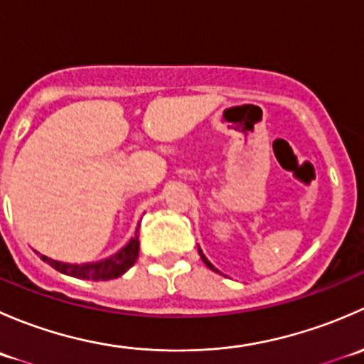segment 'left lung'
Returning <instances> with one entry per match:
<instances>
[{
  "label": "left lung",
  "instance_id": "8db88e82",
  "mask_svg": "<svg viewBox=\"0 0 364 364\" xmlns=\"http://www.w3.org/2000/svg\"><path fill=\"white\" fill-rule=\"evenodd\" d=\"M199 255H200V259H203V262L205 264V266H208V267H209V269H213V271H216V273H220V271H218V269H216V267H215V266H213V264H211V262H209V260H208V259H205V255H204V253H203V250H200V248H199Z\"/></svg>",
  "mask_w": 364,
  "mask_h": 364
}]
</instances>
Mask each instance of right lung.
<instances>
[{
  "label": "right lung",
  "mask_w": 364,
  "mask_h": 364,
  "mask_svg": "<svg viewBox=\"0 0 364 364\" xmlns=\"http://www.w3.org/2000/svg\"><path fill=\"white\" fill-rule=\"evenodd\" d=\"M42 257L43 262L49 264L50 267H54L60 273L68 274V277L80 278V280H112V278L121 277L123 273H127L132 266L135 264L139 257V227L135 230V236L121 248L119 252L114 253L112 257L104 260H98V262H90V264H67L60 262V260L49 259L46 255Z\"/></svg>",
  "instance_id": "right-lung-1"
}]
</instances>
